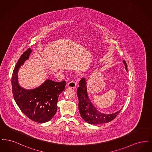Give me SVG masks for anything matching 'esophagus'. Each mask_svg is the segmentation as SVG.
Masks as SVG:
<instances>
[{"label": "esophagus", "mask_w": 152, "mask_h": 152, "mask_svg": "<svg viewBox=\"0 0 152 152\" xmlns=\"http://www.w3.org/2000/svg\"><path fill=\"white\" fill-rule=\"evenodd\" d=\"M67 86L69 88H74L75 87H76V82L75 81V80H72L71 81H70L68 84H67Z\"/></svg>", "instance_id": "esophagus-1"}]
</instances>
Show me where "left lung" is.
Wrapping results in <instances>:
<instances>
[{"mask_svg":"<svg viewBox=\"0 0 152 152\" xmlns=\"http://www.w3.org/2000/svg\"><path fill=\"white\" fill-rule=\"evenodd\" d=\"M123 63L127 71L126 63ZM77 96L79 99V109L81 117L85 121L91 124H100L109 123L115 119L121 109L115 113L104 114L98 111L89 99L87 91V83L85 78L80 80L79 86L77 88Z\"/></svg>","mask_w":152,"mask_h":152,"instance_id":"left-lung-1","label":"left lung"}]
</instances>
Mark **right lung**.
<instances>
[{"label":"right lung","mask_w":152,"mask_h":152,"mask_svg":"<svg viewBox=\"0 0 152 152\" xmlns=\"http://www.w3.org/2000/svg\"><path fill=\"white\" fill-rule=\"evenodd\" d=\"M31 48L25 51L15 65L11 78L15 101L22 112L37 123L47 122L53 118L58 109V97L65 88L66 82L47 80L42 85L33 89H25L18 83V72L20 66L28 59Z\"/></svg>","instance_id":"obj_1"}]
</instances>
